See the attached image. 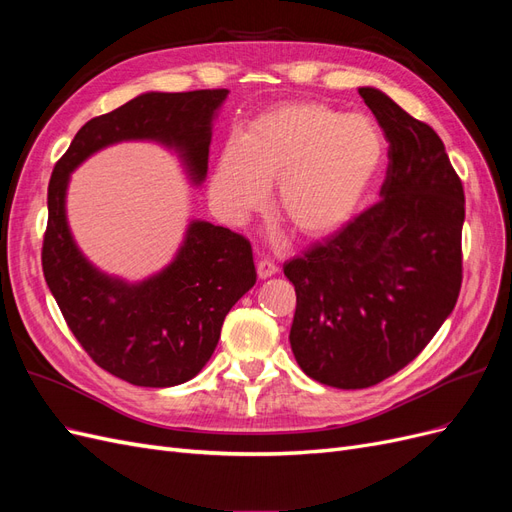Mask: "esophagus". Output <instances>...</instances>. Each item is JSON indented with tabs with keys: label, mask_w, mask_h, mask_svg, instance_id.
Here are the masks:
<instances>
[{
	"label": "esophagus",
	"mask_w": 512,
	"mask_h": 512,
	"mask_svg": "<svg viewBox=\"0 0 512 512\" xmlns=\"http://www.w3.org/2000/svg\"><path fill=\"white\" fill-rule=\"evenodd\" d=\"M256 271H258V277L260 280H267V277H271V275H275L277 271H280V267L275 265L273 260H269V258H260L258 260V267H256Z\"/></svg>",
	"instance_id": "obj_1"
}]
</instances>
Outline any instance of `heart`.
Segmentation results:
<instances>
[{
    "label": "heart",
    "mask_w": 512,
    "mask_h": 512,
    "mask_svg": "<svg viewBox=\"0 0 512 512\" xmlns=\"http://www.w3.org/2000/svg\"><path fill=\"white\" fill-rule=\"evenodd\" d=\"M384 136L359 113L320 102H288L247 123L215 164L209 198L239 224L265 207L277 183L275 211L305 239L352 220L384 162Z\"/></svg>",
    "instance_id": "1"
}]
</instances>
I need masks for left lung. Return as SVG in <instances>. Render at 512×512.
Here are the masks:
<instances>
[{
    "mask_svg": "<svg viewBox=\"0 0 512 512\" xmlns=\"http://www.w3.org/2000/svg\"><path fill=\"white\" fill-rule=\"evenodd\" d=\"M359 94L389 141L382 200L284 265L294 359L335 389H367L414 361L461 288L466 198L442 138L380 89Z\"/></svg>",
    "mask_w": 512,
    "mask_h": 512,
    "instance_id": "left-lung-1",
    "label": "left lung"
}]
</instances>
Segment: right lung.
<instances>
[{
    "instance_id": "1",
    "label": "right lung",
    "mask_w": 512,
    "mask_h": 512,
    "mask_svg": "<svg viewBox=\"0 0 512 512\" xmlns=\"http://www.w3.org/2000/svg\"><path fill=\"white\" fill-rule=\"evenodd\" d=\"M228 89L147 91L76 132L49 183L42 271L85 352L121 380L164 389L192 380L218 346L230 307L256 284L252 245L224 226L192 220L177 256L160 273L128 284L96 269L66 218L72 170L121 141L175 149L198 185L207 175L211 123Z\"/></svg>"
}]
</instances>
